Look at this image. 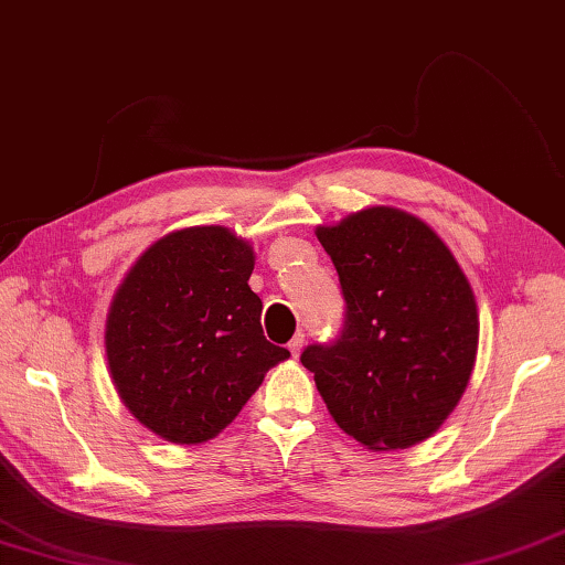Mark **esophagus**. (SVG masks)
Instances as JSON below:
<instances>
[{"mask_svg":"<svg viewBox=\"0 0 565 565\" xmlns=\"http://www.w3.org/2000/svg\"><path fill=\"white\" fill-rule=\"evenodd\" d=\"M288 348H290V352H292V358H298V354H300V352H302V348H305V334H302V332L295 334V338L290 340Z\"/></svg>","mask_w":565,"mask_h":565,"instance_id":"34e87169","label":"esophagus"}]
</instances>
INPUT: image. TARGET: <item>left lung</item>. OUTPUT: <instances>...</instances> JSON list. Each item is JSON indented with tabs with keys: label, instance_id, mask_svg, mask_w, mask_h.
<instances>
[{
	"label": "left lung",
	"instance_id": "left-lung-1",
	"mask_svg": "<svg viewBox=\"0 0 565 565\" xmlns=\"http://www.w3.org/2000/svg\"><path fill=\"white\" fill-rule=\"evenodd\" d=\"M338 270L344 324L300 362L342 431L374 451L407 449L441 427L479 348L469 280L427 223L367 207L318 227Z\"/></svg>",
	"mask_w": 565,
	"mask_h": 565
}]
</instances>
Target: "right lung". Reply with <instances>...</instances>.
Returning <instances> with one entry per match:
<instances>
[{
	"label": "right lung",
	"mask_w": 565,
	"mask_h": 565,
	"mask_svg": "<svg viewBox=\"0 0 565 565\" xmlns=\"http://www.w3.org/2000/svg\"><path fill=\"white\" fill-rule=\"evenodd\" d=\"M253 265L227 227H185L148 247L116 292L108 367L126 407L166 441L213 439L290 358L265 340Z\"/></svg>",
	"instance_id": "add662e5"
}]
</instances>
